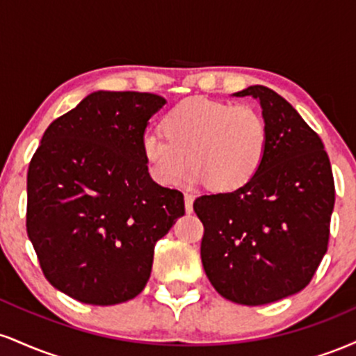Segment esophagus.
I'll return each instance as SVG.
<instances>
[{"mask_svg": "<svg viewBox=\"0 0 356 356\" xmlns=\"http://www.w3.org/2000/svg\"><path fill=\"white\" fill-rule=\"evenodd\" d=\"M192 202H194V195L189 194V192H186V194H184V204H186L187 212H192Z\"/></svg>", "mask_w": 356, "mask_h": 356, "instance_id": "34e87169", "label": "esophagus"}]
</instances>
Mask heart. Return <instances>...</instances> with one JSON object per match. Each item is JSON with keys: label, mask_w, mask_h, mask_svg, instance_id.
Masks as SVG:
<instances>
[{"label": "heart", "mask_w": 356, "mask_h": 356, "mask_svg": "<svg viewBox=\"0 0 356 356\" xmlns=\"http://www.w3.org/2000/svg\"><path fill=\"white\" fill-rule=\"evenodd\" d=\"M162 129L140 140L150 175L162 186L181 182L191 164L192 182L238 191L256 177L268 154V124L249 105L192 97L165 113Z\"/></svg>", "instance_id": "b5f03b06"}]
</instances>
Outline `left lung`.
Segmentation results:
<instances>
[{
	"label": "left lung",
	"instance_id": "obj_1",
	"mask_svg": "<svg viewBox=\"0 0 356 356\" xmlns=\"http://www.w3.org/2000/svg\"><path fill=\"white\" fill-rule=\"evenodd\" d=\"M236 97L259 102L269 130L261 170L241 189L201 195L204 271L226 300L259 306L301 291L328 249L334 181L320 136L275 90Z\"/></svg>",
	"mask_w": 356,
	"mask_h": 356
}]
</instances>
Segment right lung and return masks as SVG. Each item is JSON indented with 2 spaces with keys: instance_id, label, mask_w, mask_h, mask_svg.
Returning a JSON list of instances; mask_svg holds the SVG:
<instances>
[{
  "instance_id": "1",
  "label": "right lung",
  "mask_w": 356,
  "mask_h": 356,
  "mask_svg": "<svg viewBox=\"0 0 356 356\" xmlns=\"http://www.w3.org/2000/svg\"><path fill=\"white\" fill-rule=\"evenodd\" d=\"M165 99L90 93L44 130L28 167L26 231L50 284L87 305L136 298L184 194L152 181L140 140Z\"/></svg>"
}]
</instances>
